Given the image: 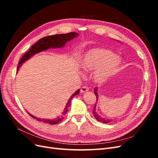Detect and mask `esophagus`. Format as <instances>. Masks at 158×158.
I'll use <instances>...</instances> for the list:
<instances>
[{"label": "esophagus", "mask_w": 158, "mask_h": 158, "mask_svg": "<svg viewBox=\"0 0 158 158\" xmlns=\"http://www.w3.org/2000/svg\"><path fill=\"white\" fill-rule=\"evenodd\" d=\"M88 90H89L88 87H87L86 85H84V86H82V88H81V89H80V92H81V93H85V92H88Z\"/></svg>", "instance_id": "1"}]
</instances>
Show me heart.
<instances>
[{
	"label": "heart",
	"mask_w": 158,
	"mask_h": 158,
	"mask_svg": "<svg viewBox=\"0 0 158 158\" xmlns=\"http://www.w3.org/2000/svg\"><path fill=\"white\" fill-rule=\"evenodd\" d=\"M81 65L87 70L99 68L95 78L102 82L120 69L121 59L111 51L98 48L88 51L85 55Z\"/></svg>",
	"instance_id": "1"
}]
</instances>
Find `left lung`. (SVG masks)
Returning <instances> with one entry per match:
<instances>
[{"label": "left lung", "mask_w": 158, "mask_h": 158, "mask_svg": "<svg viewBox=\"0 0 158 158\" xmlns=\"http://www.w3.org/2000/svg\"><path fill=\"white\" fill-rule=\"evenodd\" d=\"M94 93H95V95H96V99H97L96 101H98V89H97L96 88L94 89ZM95 106H96V104H95V106H94V110H93V114H94V117L96 118L98 121L103 123H110V122H111L113 121V119L105 118L102 117L101 116H99L98 114H97L96 111H95Z\"/></svg>", "instance_id": "obj_1"}]
</instances>
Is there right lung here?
I'll use <instances>...</instances> for the list:
<instances>
[{
	"label": "right lung",
	"mask_w": 158,
	"mask_h": 158,
	"mask_svg": "<svg viewBox=\"0 0 158 158\" xmlns=\"http://www.w3.org/2000/svg\"><path fill=\"white\" fill-rule=\"evenodd\" d=\"M78 33H76V32H70L68 33H64V34H56V35H49V36H46L41 38L37 42H36L35 44L32 45L30 50L28 51L25 55H23V56L21 58L20 62L18 63V70L20 68V66L23 63H24L26 60L27 59H29L31 56L33 55H35L37 52H40L42 51H45L47 49H48L51 47H62L64 46L66 44V43L73 40L74 37L78 36ZM80 93V89H78L76 92L72 95L70 99L69 100V102L66 104V106L64 109V111L63 112V114H62L60 117H57L55 119H51V120H49V119H41L40 118H37L34 116L31 115V114L28 113V114L31 117H33L36 118L37 121H42L45 123H48L50 124V125H55V124L59 123L64 118V117L65 116V114L67 113L68 111V108L70 106V99L73 98L74 96H75L76 95H78Z\"/></svg>",
	"instance_id": "right-lung-1"
}]
</instances>
